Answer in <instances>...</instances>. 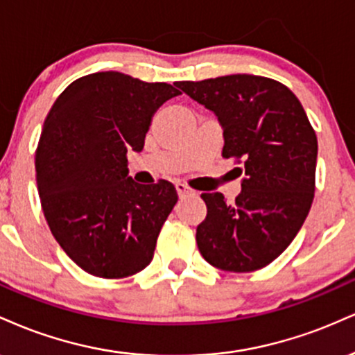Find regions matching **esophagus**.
<instances>
[{"mask_svg":"<svg viewBox=\"0 0 355 355\" xmlns=\"http://www.w3.org/2000/svg\"><path fill=\"white\" fill-rule=\"evenodd\" d=\"M176 191H178L179 198H182V196H189V194H194V191L191 189L189 186L182 184V182H178V184H176Z\"/></svg>","mask_w":355,"mask_h":355,"instance_id":"34e87169","label":"esophagus"}]
</instances>
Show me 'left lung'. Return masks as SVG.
<instances>
[{"mask_svg": "<svg viewBox=\"0 0 355 355\" xmlns=\"http://www.w3.org/2000/svg\"><path fill=\"white\" fill-rule=\"evenodd\" d=\"M176 86L216 112L223 157L244 174L232 204L220 193L201 194L207 216L196 229L199 252L229 272L266 268L293 243L314 201V128L297 96L276 79L231 74Z\"/></svg>", "mask_w": 355, "mask_h": 355, "instance_id": "1", "label": "left lung"}]
</instances>
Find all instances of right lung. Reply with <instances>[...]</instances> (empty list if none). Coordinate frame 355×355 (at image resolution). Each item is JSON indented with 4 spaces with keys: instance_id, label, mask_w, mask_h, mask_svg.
<instances>
[{
    "instance_id": "right-lung-1",
    "label": "right lung",
    "mask_w": 355,
    "mask_h": 355,
    "mask_svg": "<svg viewBox=\"0 0 355 355\" xmlns=\"http://www.w3.org/2000/svg\"><path fill=\"white\" fill-rule=\"evenodd\" d=\"M181 91L106 71L73 81L44 119L35 154L46 223L61 249L96 277L123 279L153 261L178 202L169 181L141 186L128 151H141L153 114Z\"/></svg>"
}]
</instances>
